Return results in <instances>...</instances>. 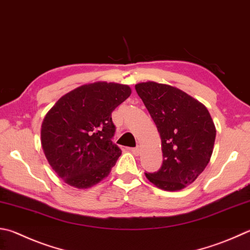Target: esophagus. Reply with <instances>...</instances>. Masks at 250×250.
I'll use <instances>...</instances> for the list:
<instances>
[{
  "mask_svg": "<svg viewBox=\"0 0 250 250\" xmlns=\"http://www.w3.org/2000/svg\"><path fill=\"white\" fill-rule=\"evenodd\" d=\"M129 149H130L131 153L134 154V155H139V153H140V148L139 147H131Z\"/></svg>",
  "mask_w": 250,
  "mask_h": 250,
  "instance_id": "1",
  "label": "esophagus"
}]
</instances>
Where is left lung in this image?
Listing matches in <instances>:
<instances>
[{"label": "left lung", "instance_id": "obj_1", "mask_svg": "<svg viewBox=\"0 0 250 250\" xmlns=\"http://www.w3.org/2000/svg\"><path fill=\"white\" fill-rule=\"evenodd\" d=\"M162 140L163 164L145 172L157 188L177 191L192 184L206 168L216 130L207 107L170 85L145 82L135 85Z\"/></svg>", "mask_w": 250, "mask_h": 250}]
</instances>
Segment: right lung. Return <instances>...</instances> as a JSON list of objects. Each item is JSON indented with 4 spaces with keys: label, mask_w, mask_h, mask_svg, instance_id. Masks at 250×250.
<instances>
[{
    "label": "right lung",
    "mask_w": 250,
    "mask_h": 250,
    "mask_svg": "<svg viewBox=\"0 0 250 250\" xmlns=\"http://www.w3.org/2000/svg\"><path fill=\"white\" fill-rule=\"evenodd\" d=\"M131 95L128 85L95 82L71 90L56 103L42 125V146L52 169L79 189L109 175L121 155L112 143L111 112Z\"/></svg>",
    "instance_id": "right-lung-1"
}]
</instances>
